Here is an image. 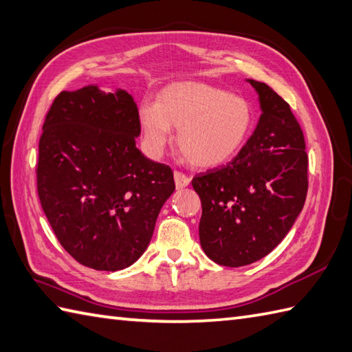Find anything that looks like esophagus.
Here are the masks:
<instances>
[{
    "label": "esophagus",
    "instance_id": "esophagus-1",
    "mask_svg": "<svg viewBox=\"0 0 352 352\" xmlns=\"http://www.w3.org/2000/svg\"><path fill=\"white\" fill-rule=\"evenodd\" d=\"M175 184H176V188L181 190V188H185V186L190 185V177L181 173V171H175Z\"/></svg>",
    "mask_w": 352,
    "mask_h": 352
}]
</instances>
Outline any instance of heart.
<instances>
[{
    "mask_svg": "<svg viewBox=\"0 0 352 352\" xmlns=\"http://www.w3.org/2000/svg\"><path fill=\"white\" fill-rule=\"evenodd\" d=\"M246 98L216 86L181 82L164 88L156 103L142 102L138 124L148 156L160 157L177 129V146L199 168H212L240 152L252 129Z\"/></svg>",
    "mask_w": 352,
    "mask_h": 352,
    "instance_id": "b5f03b06",
    "label": "heart"
}]
</instances>
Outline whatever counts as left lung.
Returning <instances> with one entry per match:
<instances>
[{
    "mask_svg": "<svg viewBox=\"0 0 352 352\" xmlns=\"http://www.w3.org/2000/svg\"><path fill=\"white\" fill-rule=\"evenodd\" d=\"M246 82L261 109L252 136L231 162L191 182L202 202L200 246L228 267L270 254L295 225L308 188L305 141L290 106L266 83Z\"/></svg>",
    "mask_w": 352,
    "mask_h": 352,
    "instance_id": "obj_1",
    "label": "left lung"
}]
</instances>
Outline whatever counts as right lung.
Listing matches in <instances>:
<instances>
[{"label":"right lung","instance_id":"right-lung-1","mask_svg":"<svg viewBox=\"0 0 352 352\" xmlns=\"http://www.w3.org/2000/svg\"><path fill=\"white\" fill-rule=\"evenodd\" d=\"M138 107L124 89L62 91L42 126L38 192L67 252L96 270H123L146 252L173 171L138 148Z\"/></svg>","mask_w":352,"mask_h":352}]
</instances>
